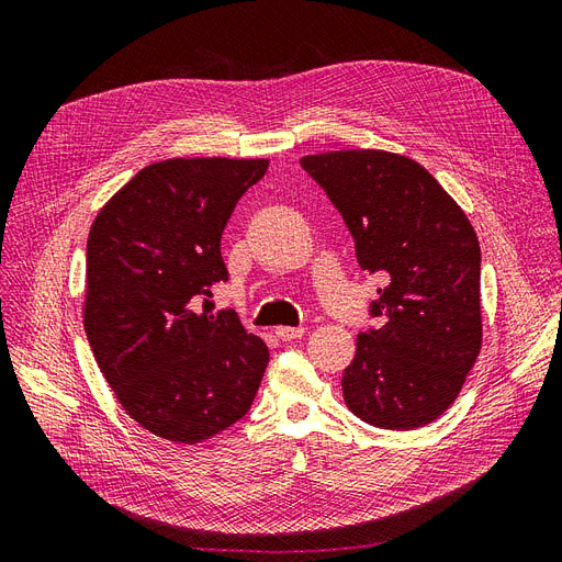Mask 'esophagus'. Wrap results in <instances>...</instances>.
Masks as SVG:
<instances>
[{
  "label": "esophagus",
  "mask_w": 562,
  "mask_h": 562,
  "mask_svg": "<svg viewBox=\"0 0 562 562\" xmlns=\"http://www.w3.org/2000/svg\"><path fill=\"white\" fill-rule=\"evenodd\" d=\"M304 335V328H291V326H279L277 337L283 339V342H293V339H300Z\"/></svg>",
  "instance_id": "34e87169"
}]
</instances>
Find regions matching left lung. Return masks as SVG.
Masks as SVG:
<instances>
[{
	"instance_id": "1",
	"label": "left lung",
	"mask_w": 562,
	"mask_h": 562,
	"mask_svg": "<svg viewBox=\"0 0 562 562\" xmlns=\"http://www.w3.org/2000/svg\"><path fill=\"white\" fill-rule=\"evenodd\" d=\"M342 213L356 258L382 274L372 316L342 375L349 411L411 431L443 415L483 347L481 246L438 180L403 155L339 149L300 159Z\"/></svg>"
}]
</instances>
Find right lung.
<instances>
[{
    "instance_id": "1",
    "label": "right lung",
    "mask_w": 562,
    "mask_h": 562,
    "mask_svg": "<svg viewBox=\"0 0 562 562\" xmlns=\"http://www.w3.org/2000/svg\"><path fill=\"white\" fill-rule=\"evenodd\" d=\"M269 159H166L145 166L98 211L87 244L83 328L126 415L164 440L196 446L241 419L269 349L234 312H196L227 281L220 239Z\"/></svg>"
}]
</instances>
